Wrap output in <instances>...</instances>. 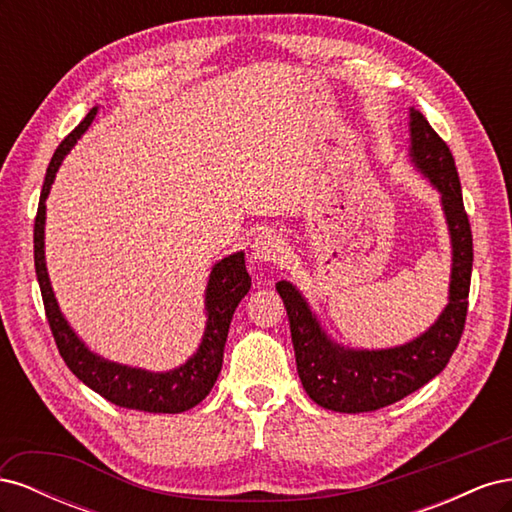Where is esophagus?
<instances>
[{
  "label": "esophagus",
  "instance_id": "esophagus-1",
  "mask_svg": "<svg viewBox=\"0 0 512 512\" xmlns=\"http://www.w3.org/2000/svg\"><path fill=\"white\" fill-rule=\"evenodd\" d=\"M252 256L256 262H265V265H284L288 260L286 241L275 232H262L252 243Z\"/></svg>",
  "mask_w": 512,
  "mask_h": 512
}]
</instances>
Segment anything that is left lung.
<instances>
[{"mask_svg": "<svg viewBox=\"0 0 512 512\" xmlns=\"http://www.w3.org/2000/svg\"><path fill=\"white\" fill-rule=\"evenodd\" d=\"M408 128L410 162L440 194L451 237L448 303L436 322L401 346L350 348L324 331L318 314L297 286L286 280L275 284L288 312L303 389L318 406L333 412H371L418 391L451 361L466 324L474 254L453 153L414 106H410Z\"/></svg>", "mask_w": 512, "mask_h": 512, "instance_id": "1", "label": "left lung"}]
</instances>
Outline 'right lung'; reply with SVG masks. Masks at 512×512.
<instances>
[{
    "mask_svg": "<svg viewBox=\"0 0 512 512\" xmlns=\"http://www.w3.org/2000/svg\"><path fill=\"white\" fill-rule=\"evenodd\" d=\"M96 115L98 106L91 108L87 117L74 128V132H70L64 141H61V145L53 153L49 168H46L34 226V262L46 318H49L61 359L66 361L72 374L83 384H87L91 391H96L98 395H102L119 408L179 414L198 406L213 389L215 380H218L224 361V346L230 329V320L241 299L250 292L252 277L245 271L243 252L228 254L215 262L205 288L207 322L203 339H200V344L190 359L175 369L149 371L143 367L108 361L94 350H89V346L70 327L68 318L61 312V307L55 299L44 256V224L46 198L51 194V185L55 181L57 170L76 145V141L87 132Z\"/></svg>",
    "mask_w": 512,
    "mask_h": 512,
    "instance_id": "1",
    "label": "right lung"
}]
</instances>
